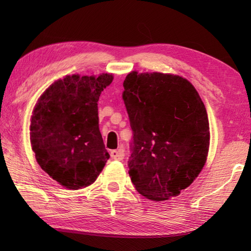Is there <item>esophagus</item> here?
Wrapping results in <instances>:
<instances>
[{
    "mask_svg": "<svg viewBox=\"0 0 251 251\" xmlns=\"http://www.w3.org/2000/svg\"><path fill=\"white\" fill-rule=\"evenodd\" d=\"M124 148H123V146H121L118 150H114L110 151V157H112L113 159L115 160H123L124 159Z\"/></svg>",
    "mask_w": 251,
    "mask_h": 251,
    "instance_id": "34e87169",
    "label": "esophagus"
}]
</instances>
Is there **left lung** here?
<instances>
[{"label": "left lung", "mask_w": 251, "mask_h": 251, "mask_svg": "<svg viewBox=\"0 0 251 251\" xmlns=\"http://www.w3.org/2000/svg\"><path fill=\"white\" fill-rule=\"evenodd\" d=\"M123 86L133 130L131 182L151 201L178 196L201 172L209 150V123L201 96L186 78L156 72H131Z\"/></svg>", "instance_id": "1"}]
</instances>
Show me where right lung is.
<instances>
[{
    "mask_svg": "<svg viewBox=\"0 0 251 251\" xmlns=\"http://www.w3.org/2000/svg\"><path fill=\"white\" fill-rule=\"evenodd\" d=\"M112 74L67 75L40 97L31 120V145L43 171L69 189L90 186L109 154L99 128L97 101Z\"/></svg>",
    "mask_w": 251,
    "mask_h": 251,
    "instance_id": "right-lung-1",
    "label": "right lung"
}]
</instances>
